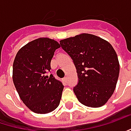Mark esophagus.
Segmentation results:
<instances>
[{"instance_id": "esophagus-1", "label": "esophagus", "mask_w": 131, "mask_h": 131, "mask_svg": "<svg viewBox=\"0 0 131 131\" xmlns=\"http://www.w3.org/2000/svg\"><path fill=\"white\" fill-rule=\"evenodd\" d=\"M62 81H63V82H64V83H66L67 82V78H66V77L63 78H62Z\"/></svg>"}]
</instances>
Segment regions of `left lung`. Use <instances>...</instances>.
I'll return each mask as SVG.
<instances>
[{
  "mask_svg": "<svg viewBox=\"0 0 131 131\" xmlns=\"http://www.w3.org/2000/svg\"><path fill=\"white\" fill-rule=\"evenodd\" d=\"M60 42L77 69L79 80L73 90L78 101L89 107L104 105L114 92L119 74V62L113 46L89 33Z\"/></svg>",
  "mask_w": 131,
  "mask_h": 131,
  "instance_id": "8db88e82",
  "label": "left lung"
}]
</instances>
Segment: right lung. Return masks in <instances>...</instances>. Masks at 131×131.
Wrapping results in <instances>:
<instances>
[{
  "label": "right lung",
  "instance_id": "right-lung-1",
  "mask_svg": "<svg viewBox=\"0 0 131 131\" xmlns=\"http://www.w3.org/2000/svg\"><path fill=\"white\" fill-rule=\"evenodd\" d=\"M58 42L39 38L27 43L17 53L13 66V80L23 103L36 113L52 112L60 104L64 86L50 72Z\"/></svg>",
  "mask_w": 131,
  "mask_h": 131
}]
</instances>
